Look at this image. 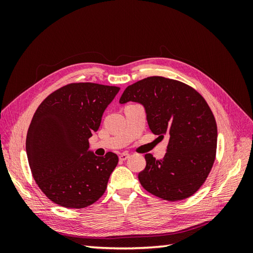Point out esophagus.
<instances>
[{"label":"esophagus","mask_w":253,"mask_h":253,"mask_svg":"<svg viewBox=\"0 0 253 253\" xmlns=\"http://www.w3.org/2000/svg\"><path fill=\"white\" fill-rule=\"evenodd\" d=\"M128 157H129V154H127V153H122V154L119 155V159L122 160V162H125V160H126Z\"/></svg>","instance_id":"34e87169"}]
</instances>
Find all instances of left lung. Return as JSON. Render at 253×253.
I'll return each instance as SVG.
<instances>
[{"label": "left lung", "instance_id": "1", "mask_svg": "<svg viewBox=\"0 0 253 253\" xmlns=\"http://www.w3.org/2000/svg\"><path fill=\"white\" fill-rule=\"evenodd\" d=\"M141 104L149 127L159 138L169 137L162 159L145 154L141 186L157 197L176 202L193 195L212 169L217 127L208 103L187 84L165 77H149L128 85L119 102Z\"/></svg>", "mask_w": 253, "mask_h": 253}]
</instances>
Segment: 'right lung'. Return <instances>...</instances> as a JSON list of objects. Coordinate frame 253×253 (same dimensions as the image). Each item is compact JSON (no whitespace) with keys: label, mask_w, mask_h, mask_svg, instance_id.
<instances>
[{"label":"right lung","mask_w":253,"mask_h":253,"mask_svg":"<svg viewBox=\"0 0 253 253\" xmlns=\"http://www.w3.org/2000/svg\"><path fill=\"white\" fill-rule=\"evenodd\" d=\"M119 87L72 83L51 93L37 109L26 137V153L37 185L65 208L94 204L105 192L118 156L89 151L102 115Z\"/></svg>","instance_id":"add662e5"}]
</instances>
